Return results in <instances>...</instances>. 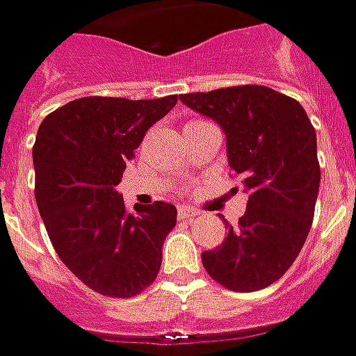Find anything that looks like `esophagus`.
I'll return each instance as SVG.
<instances>
[{
	"mask_svg": "<svg viewBox=\"0 0 356 356\" xmlns=\"http://www.w3.org/2000/svg\"><path fill=\"white\" fill-rule=\"evenodd\" d=\"M198 213V210H194V208H190V206H180V208H178V218H180V220H186V222H190V220L196 218Z\"/></svg>",
	"mask_w": 356,
	"mask_h": 356,
	"instance_id": "obj_1",
	"label": "esophagus"
}]
</instances>
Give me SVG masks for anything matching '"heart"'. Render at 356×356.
Listing matches in <instances>:
<instances>
[{
	"label": "heart",
	"instance_id": "heart-1",
	"mask_svg": "<svg viewBox=\"0 0 356 356\" xmlns=\"http://www.w3.org/2000/svg\"><path fill=\"white\" fill-rule=\"evenodd\" d=\"M196 122H198V120H192V122H188V124H196Z\"/></svg>",
	"mask_w": 356,
	"mask_h": 356
}]
</instances>
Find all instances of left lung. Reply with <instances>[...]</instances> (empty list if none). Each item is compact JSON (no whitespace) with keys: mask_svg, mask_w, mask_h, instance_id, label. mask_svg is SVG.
<instances>
[{"mask_svg":"<svg viewBox=\"0 0 356 356\" xmlns=\"http://www.w3.org/2000/svg\"><path fill=\"white\" fill-rule=\"evenodd\" d=\"M180 101L224 130L227 164L248 194L239 224L224 220L226 238L202 253V264L232 291L264 289L291 267L311 229L321 182L315 129L297 101L261 85L190 92Z\"/></svg>","mask_w":356,"mask_h":356,"instance_id":"left-lung-1","label":"left lung"}]
</instances>
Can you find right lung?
<instances>
[{
	"mask_svg": "<svg viewBox=\"0 0 356 356\" xmlns=\"http://www.w3.org/2000/svg\"><path fill=\"white\" fill-rule=\"evenodd\" d=\"M176 103L178 95L85 97L51 113L37 130V208L63 264L97 293L134 297L156 280L176 206L134 204L129 212L117 186L146 130Z\"/></svg>",
	"mask_w": 356,
	"mask_h": 356,
	"instance_id": "1",
	"label": "right lung"
}]
</instances>
